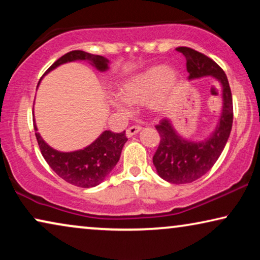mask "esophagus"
Wrapping results in <instances>:
<instances>
[{
    "label": "esophagus",
    "instance_id": "obj_1",
    "mask_svg": "<svg viewBox=\"0 0 260 260\" xmlns=\"http://www.w3.org/2000/svg\"><path fill=\"white\" fill-rule=\"evenodd\" d=\"M141 130H142V126H140V125H133V126L127 127V130H126V136H127V137L134 136L135 134H137L138 131H141Z\"/></svg>",
    "mask_w": 260,
    "mask_h": 260
}]
</instances>
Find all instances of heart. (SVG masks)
I'll return each instance as SVG.
<instances>
[{"label": "heart", "instance_id": "1", "mask_svg": "<svg viewBox=\"0 0 260 260\" xmlns=\"http://www.w3.org/2000/svg\"><path fill=\"white\" fill-rule=\"evenodd\" d=\"M179 74L170 71L166 65H156L144 72L138 73L120 87L119 93L126 103L143 104L152 99L156 108L166 105L170 92L175 90L179 84ZM119 108H124V103H117Z\"/></svg>", "mask_w": 260, "mask_h": 260}]
</instances>
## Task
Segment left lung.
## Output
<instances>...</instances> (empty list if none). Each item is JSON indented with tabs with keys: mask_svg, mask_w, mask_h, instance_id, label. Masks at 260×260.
<instances>
[{
	"mask_svg": "<svg viewBox=\"0 0 260 260\" xmlns=\"http://www.w3.org/2000/svg\"><path fill=\"white\" fill-rule=\"evenodd\" d=\"M187 60L188 79L212 76L222 85V113L218 126L207 140L194 142L183 140L174 130L169 119L163 118L157 125L159 145L152 162L158 175L170 183H190L204 176L218 161L229 140L233 123V102L226 73L207 55L189 47H179Z\"/></svg>",
	"mask_w": 260,
	"mask_h": 260,
	"instance_id": "1",
	"label": "left lung"
}]
</instances>
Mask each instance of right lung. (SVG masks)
Here are the masks:
<instances>
[{
    "label": "right lung",
    "instance_id": "add662e5",
    "mask_svg": "<svg viewBox=\"0 0 260 260\" xmlns=\"http://www.w3.org/2000/svg\"><path fill=\"white\" fill-rule=\"evenodd\" d=\"M74 60H88L99 71L108 70L109 60L104 56L91 54L84 51H72L59 58L49 69L54 70L61 63L74 61ZM34 129L37 126L34 125ZM39 148L48 166L66 182L81 188L98 186L103 182L106 175L115 168L120 157V152L127 141L125 131L112 133L104 131L93 143L84 148L83 150L73 152H60L52 149L45 143L40 134L35 133Z\"/></svg>",
    "mask_w": 260,
    "mask_h": 260
}]
</instances>
